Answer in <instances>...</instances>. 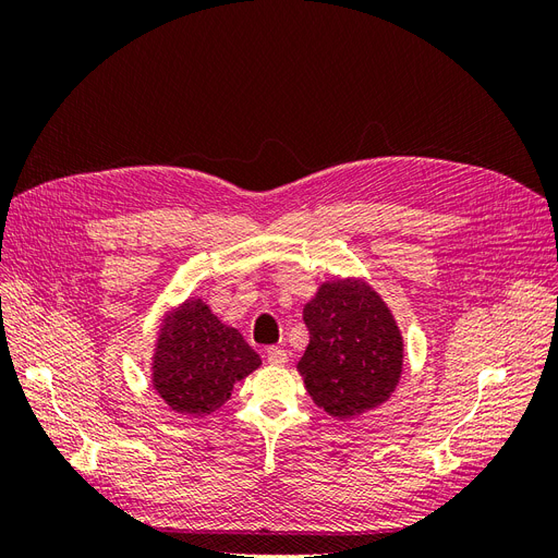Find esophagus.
I'll return each mask as SVG.
<instances>
[{
	"label": "esophagus",
	"instance_id": "esophagus-1",
	"mask_svg": "<svg viewBox=\"0 0 558 558\" xmlns=\"http://www.w3.org/2000/svg\"><path fill=\"white\" fill-rule=\"evenodd\" d=\"M267 363L269 365H286V363H289V353H286L279 347H269L267 349Z\"/></svg>",
	"mask_w": 558,
	"mask_h": 558
}]
</instances>
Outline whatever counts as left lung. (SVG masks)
<instances>
[{
  "mask_svg": "<svg viewBox=\"0 0 558 558\" xmlns=\"http://www.w3.org/2000/svg\"><path fill=\"white\" fill-rule=\"evenodd\" d=\"M310 344L298 373L335 418H356L393 396L404 344L393 312L365 279L324 281L302 310Z\"/></svg>",
  "mask_w": 558,
  "mask_h": 558,
  "instance_id": "left-lung-1",
  "label": "left lung"
}]
</instances>
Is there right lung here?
Returning <instances> with one entry per match:
<instances>
[{"instance_id": "1", "label": "right lung", "mask_w": 558, "mask_h": 558, "mask_svg": "<svg viewBox=\"0 0 558 558\" xmlns=\"http://www.w3.org/2000/svg\"><path fill=\"white\" fill-rule=\"evenodd\" d=\"M258 367L260 356L242 332L202 298H189L160 320L150 386L172 412L199 418L223 408L232 388Z\"/></svg>"}]
</instances>
